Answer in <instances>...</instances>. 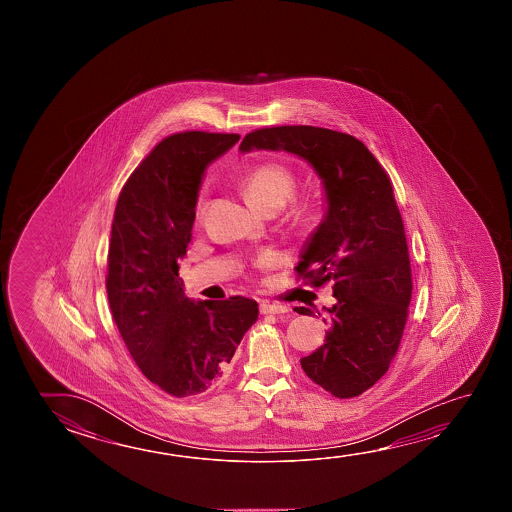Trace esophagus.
Returning a JSON list of instances; mask_svg holds the SVG:
<instances>
[{
	"label": "esophagus",
	"mask_w": 512,
	"mask_h": 512,
	"mask_svg": "<svg viewBox=\"0 0 512 512\" xmlns=\"http://www.w3.org/2000/svg\"><path fill=\"white\" fill-rule=\"evenodd\" d=\"M260 312L262 314H284L287 312V307L278 305V303L262 302L260 303Z\"/></svg>",
	"instance_id": "esophagus-1"
}]
</instances>
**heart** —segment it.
<instances>
[{"instance_id":"1","label":"heart","mask_w":512,"mask_h":512,"mask_svg":"<svg viewBox=\"0 0 512 512\" xmlns=\"http://www.w3.org/2000/svg\"><path fill=\"white\" fill-rule=\"evenodd\" d=\"M296 189V178L291 169L280 162H264L244 176L243 191L248 202L257 209L284 207ZM198 210H202V203Z\"/></svg>"}]
</instances>
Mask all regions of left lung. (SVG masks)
<instances>
[{
    "label": "left lung",
    "instance_id": "8db88e82",
    "mask_svg": "<svg viewBox=\"0 0 512 512\" xmlns=\"http://www.w3.org/2000/svg\"><path fill=\"white\" fill-rule=\"evenodd\" d=\"M239 150L293 153L323 184L325 216L303 244L296 271L316 287L332 280L336 303L323 307L325 344L300 362L328 393L359 396L391 366L411 303V260L391 180L359 139L328 128H260Z\"/></svg>",
    "mask_w": 512,
    "mask_h": 512
}]
</instances>
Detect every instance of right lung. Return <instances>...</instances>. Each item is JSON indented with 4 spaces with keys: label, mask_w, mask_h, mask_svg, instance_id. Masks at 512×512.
Listing matches in <instances>:
<instances>
[{
    "label": "right lung",
    "mask_w": 512,
    "mask_h": 512,
    "mask_svg": "<svg viewBox=\"0 0 512 512\" xmlns=\"http://www.w3.org/2000/svg\"><path fill=\"white\" fill-rule=\"evenodd\" d=\"M239 139L169 135L126 180L114 212L107 275L112 318L144 377L176 398L214 386L259 318L257 302L243 296L193 302L178 277L205 169Z\"/></svg>",
    "instance_id": "right-lung-1"
}]
</instances>
